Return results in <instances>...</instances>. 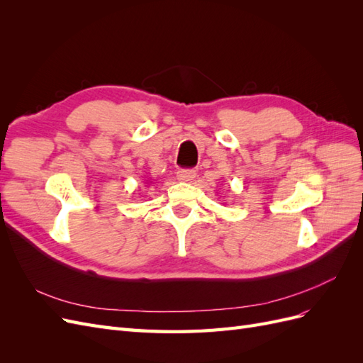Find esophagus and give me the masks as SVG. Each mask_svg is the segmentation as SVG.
<instances>
[{"label": "esophagus", "instance_id": "obj_1", "mask_svg": "<svg viewBox=\"0 0 363 363\" xmlns=\"http://www.w3.org/2000/svg\"><path fill=\"white\" fill-rule=\"evenodd\" d=\"M195 175H196V172L194 169H180L177 172V177L182 182H192L195 179Z\"/></svg>", "mask_w": 363, "mask_h": 363}]
</instances>
